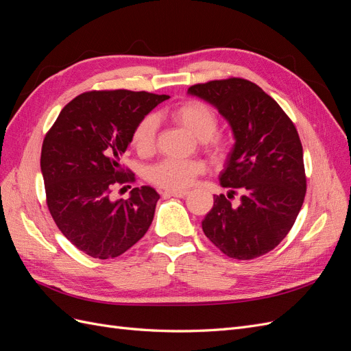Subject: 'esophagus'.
<instances>
[{
    "label": "esophagus",
    "mask_w": 351,
    "mask_h": 351,
    "mask_svg": "<svg viewBox=\"0 0 351 351\" xmlns=\"http://www.w3.org/2000/svg\"><path fill=\"white\" fill-rule=\"evenodd\" d=\"M189 195L187 190H178V192H174V190H165L164 192V196L169 197V196H174V197H186Z\"/></svg>",
    "instance_id": "esophagus-1"
}]
</instances>
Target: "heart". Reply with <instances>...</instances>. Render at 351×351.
<instances>
[{
    "instance_id": "heart-1",
    "label": "heart",
    "mask_w": 351,
    "mask_h": 351,
    "mask_svg": "<svg viewBox=\"0 0 351 351\" xmlns=\"http://www.w3.org/2000/svg\"><path fill=\"white\" fill-rule=\"evenodd\" d=\"M169 119L192 133L196 139L204 141V146L214 156H226L230 141L226 136L215 133L218 129V115L208 104L199 99H187L168 112ZM158 124L154 115H146L134 125L130 136L133 149L141 154H151L156 139ZM204 173V164L199 161H178L162 159L146 169V178L161 189L184 190L193 180Z\"/></svg>"
}]
</instances>
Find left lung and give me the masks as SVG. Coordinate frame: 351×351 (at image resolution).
I'll return each instance as SVG.
<instances>
[{
    "instance_id": "8db88e82",
    "label": "left lung",
    "mask_w": 351,
    "mask_h": 351,
    "mask_svg": "<svg viewBox=\"0 0 351 351\" xmlns=\"http://www.w3.org/2000/svg\"><path fill=\"white\" fill-rule=\"evenodd\" d=\"M189 93L208 101L234 133L221 186L202 230L228 258L249 261L289 234L306 195L303 147L290 117L258 84L241 77L197 83ZM241 195V205L230 199Z\"/></svg>"
}]
</instances>
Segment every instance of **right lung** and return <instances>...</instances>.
<instances>
[{"label": "right lung", "instance_id": "add662e5", "mask_svg": "<svg viewBox=\"0 0 351 351\" xmlns=\"http://www.w3.org/2000/svg\"><path fill=\"white\" fill-rule=\"evenodd\" d=\"M168 98L145 90L84 92L45 136L40 169L49 214L67 240L95 259L120 256L152 224L159 199L152 187H134L129 199L115 202L111 192L134 183L120 159L134 125Z\"/></svg>", "mask_w": 351, "mask_h": 351}]
</instances>
